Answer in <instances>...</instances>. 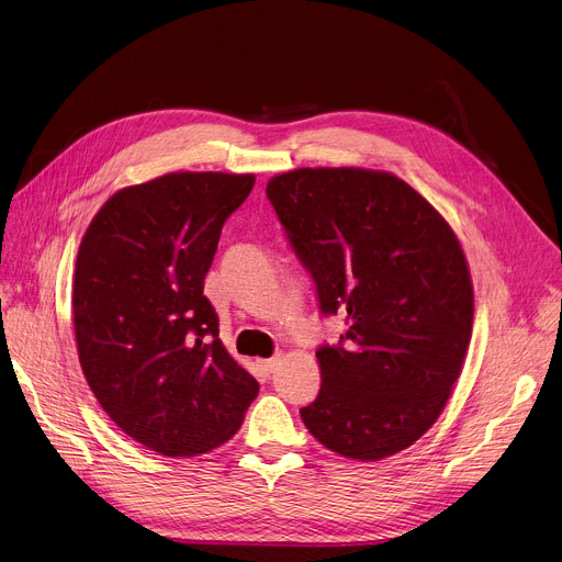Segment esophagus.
<instances>
[{
    "mask_svg": "<svg viewBox=\"0 0 562 562\" xmlns=\"http://www.w3.org/2000/svg\"><path fill=\"white\" fill-rule=\"evenodd\" d=\"M259 366H261V368H265L267 372H273V370H276V368L280 366V357H271V359H261V361H259Z\"/></svg>",
    "mask_w": 562,
    "mask_h": 562,
    "instance_id": "1",
    "label": "esophagus"
}]
</instances>
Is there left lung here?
<instances>
[{"instance_id":"8db88e82","label":"left lung","mask_w":562,"mask_h":562,"mask_svg":"<svg viewBox=\"0 0 562 562\" xmlns=\"http://www.w3.org/2000/svg\"><path fill=\"white\" fill-rule=\"evenodd\" d=\"M267 196L310 271L339 346L316 350L318 397L301 408L327 450L380 461L440 416L472 336L474 293L454 231L411 184L357 167L295 169Z\"/></svg>"}]
</instances>
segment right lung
Here are the masks:
<instances>
[{
    "mask_svg": "<svg viewBox=\"0 0 562 562\" xmlns=\"http://www.w3.org/2000/svg\"><path fill=\"white\" fill-rule=\"evenodd\" d=\"M252 184L167 173L112 194L83 235L71 286L83 375L110 420L158 454L214 450L257 397L203 295L223 223Z\"/></svg>",
    "mask_w": 562,
    "mask_h": 562,
    "instance_id": "1",
    "label": "right lung"
}]
</instances>
